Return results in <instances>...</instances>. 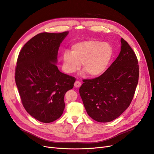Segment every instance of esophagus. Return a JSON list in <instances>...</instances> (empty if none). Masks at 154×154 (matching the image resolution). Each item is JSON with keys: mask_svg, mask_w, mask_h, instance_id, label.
Returning a JSON list of instances; mask_svg holds the SVG:
<instances>
[{"mask_svg": "<svg viewBox=\"0 0 154 154\" xmlns=\"http://www.w3.org/2000/svg\"><path fill=\"white\" fill-rule=\"evenodd\" d=\"M74 87L76 88H79L80 86H81V82H79V81H76L75 83H74Z\"/></svg>", "mask_w": 154, "mask_h": 154, "instance_id": "34e87169", "label": "esophagus"}]
</instances>
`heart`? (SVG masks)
I'll return each instance as SVG.
<instances>
[{
    "label": "heart",
    "mask_w": 154,
    "mask_h": 154,
    "mask_svg": "<svg viewBox=\"0 0 154 154\" xmlns=\"http://www.w3.org/2000/svg\"><path fill=\"white\" fill-rule=\"evenodd\" d=\"M72 52L64 51L62 54L63 69L68 74L78 71L82 63L83 69L91 77L103 74L112 58L113 50L105 42L92 40L79 42L72 45Z\"/></svg>",
    "instance_id": "1"
}]
</instances>
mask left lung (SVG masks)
I'll use <instances>...</instances> for the list:
<instances>
[{"label": "left lung", "mask_w": 154, "mask_h": 154, "mask_svg": "<svg viewBox=\"0 0 154 154\" xmlns=\"http://www.w3.org/2000/svg\"><path fill=\"white\" fill-rule=\"evenodd\" d=\"M138 79L136 54L122 38L120 53L106 71L92 80H83L80 94L88 115L100 123L118 118L131 103Z\"/></svg>", "instance_id": "8db88e82"}]
</instances>
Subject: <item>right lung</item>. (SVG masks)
Listing matches in <instances>:
<instances>
[{"label": "right lung", "instance_id": "add662e5", "mask_svg": "<svg viewBox=\"0 0 154 154\" xmlns=\"http://www.w3.org/2000/svg\"><path fill=\"white\" fill-rule=\"evenodd\" d=\"M69 31L42 32L24 45L18 57L15 82L26 110L40 122L58 119L65 109L64 96L75 78L57 66L60 44Z\"/></svg>", "mask_w": 154, "mask_h": 154}]
</instances>
